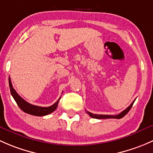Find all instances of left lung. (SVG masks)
<instances>
[{"mask_svg": "<svg viewBox=\"0 0 153 153\" xmlns=\"http://www.w3.org/2000/svg\"><path fill=\"white\" fill-rule=\"evenodd\" d=\"M135 100L133 101V102H132L131 105H130V106L128 107V108H127L126 110H124L122 112V113H120L118 115H115V116H112V115H98V114H94V113H91V112H88V111H86L87 112V113L88 115H89L90 116H91V118H94V119H122V117H124V116H125L126 114H127V113H128L129 111H130V110L131 109L132 106H133V103H134Z\"/></svg>", "mask_w": 153, "mask_h": 153, "instance_id": "8db88e82", "label": "left lung"}]
</instances>
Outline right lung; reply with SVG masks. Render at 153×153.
Returning a JSON list of instances; mask_svg holds the SVG:
<instances>
[{
  "label": "right lung",
  "mask_w": 153,
  "mask_h": 153,
  "mask_svg": "<svg viewBox=\"0 0 153 153\" xmlns=\"http://www.w3.org/2000/svg\"><path fill=\"white\" fill-rule=\"evenodd\" d=\"M9 88H10L11 94L13 97L14 100H15L16 103L18 104V107L22 110L23 112L29 114L33 115V116H46V115L50 114L52 112H53L56 109L58 105V102H59L60 98L53 105L50 107H47V108H44V107H39L36 106V105H33L31 104H29L26 101H25L23 98L18 95V93L15 91L12 87V82H11V79L9 77Z\"/></svg>",
  "instance_id": "obj_1"
}]
</instances>
